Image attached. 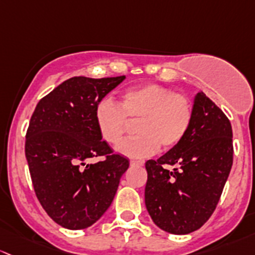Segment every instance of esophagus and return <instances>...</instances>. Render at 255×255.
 Wrapping results in <instances>:
<instances>
[{
  "mask_svg": "<svg viewBox=\"0 0 255 255\" xmlns=\"http://www.w3.org/2000/svg\"><path fill=\"white\" fill-rule=\"evenodd\" d=\"M145 164L143 161H137V159H131L130 161V166L131 167H142Z\"/></svg>",
  "mask_w": 255,
  "mask_h": 255,
  "instance_id": "esophagus-1",
  "label": "esophagus"
}]
</instances>
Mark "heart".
<instances>
[{
	"label": "heart",
	"instance_id": "obj_1",
	"mask_svg": "<svg viewBox=\"0 0 255 255\" xmlns=\"http://www.w3.org/2000/svg\"><path fill=\"white\" fill-rule=\"evenodd\" d=\"M94 119L102 137L118 145L129 128V122L139 120L136 138L118 146V151L131 158L156 153L159 146L170 149L178 146L193 124L194 106L183 93L158 83L127 89L119 104L102 99L94 109Z\"/></svg>",
	"mask_w": 255,
	"mask_h": 255
}]
</instances>
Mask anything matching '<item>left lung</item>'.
I'll return each mask as SVG.
<instances>
[{"label":"left lung","instance_id":"obj_1","mask_svg":"<svg viewBox=\"0 0 255 255\" xmlns=\"http://www.w3.org/2000/svg\"><path fill=\"white\" fill-rule=\"evenodd\" d=\"M232 163L230 120L200 92L184 140L145 164V204L154 224L173 235L199 230L214 214Z\"/></svg>","mask_w":255,"mask_h":255}]
</instances>
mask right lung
Masks as SVG:
<instances>
[{
	"mask_svg": "<svg viewBox=\"0 0 255 255\" xmlns=\"http://www.w3.org/2000/svg\"><path fill=\"white\" fill-rule=\"evenodd\" d=\"M125 76L65 81L39 101L25 135L34 191L46 214L69 230H82L108 210L128 168L97 128L94 109ZM104 156L97 164L91 158Z\"/></svg>",
	"mask_w": 255,
	"mask_h": 255,
	"instance_id": "1",
	"label": "right lung"
}]
</instances>
